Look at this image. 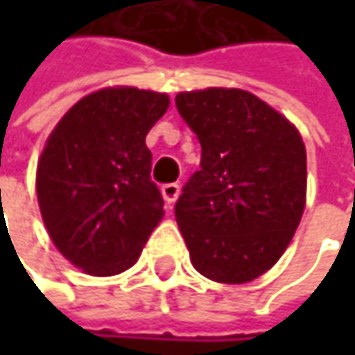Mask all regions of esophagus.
I'll return each mask as SVG.
<instances>
[{"label":"esophagus","mask_w":355,"mask_h":355,"mask_svg":"<svg viewBox=\"0 0 355 355\" xmlns=\"http://www.w3.org/2000/svg\"><path fill=\"white\" fill-rule=\"evenodd\" d=\"M178 193H180V187H178L177 182H166V184H162V197H164V201H166L168 205H173V203L177 201Z\"/></svg>","instance_id":"34e87169"}]
</instances>
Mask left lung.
<instances>
[{"instance_id":"left-lung-1","label":"left lung","mask_w":355,"mask_h":355,"mask_svg":"<svg viewBox=\"0 0 355 355\" xmlns=\"http://www.w3.org/2000/svg\"><path fill=\"white\" fill-rule=\"evenodd\" d=\"M178 112L201 144L175 218L193 267L247 284L288 248L306 203V150L275 108L239 88L180 92Z\"/></svg>"}]
</instances>
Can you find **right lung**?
Listing matches in <instances>:
<instances>
[{
	"instance_id": "obj_1",
	"label": "right lung",
	"mask_w": 355,
	"mask_h": 355,
	"mask_svg": "<svg viewBox=\"0 0 355 355\" xmlns=\"http://www.w3.org/2000/svg\"><path fill=\"white\" fill-rule=\"evenodd\" d=\"M171 105L129 86L78 101L49 135L36 197L59 252L90 275L129 269L164 216L146 135Z\"/></svg>"
}]
</instances>
